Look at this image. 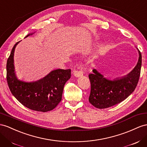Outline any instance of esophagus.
<instances>
[{"label":"esophagus","instance_id":"34e87169","mask_svg":"<svg viewBox=\"0 0 147 147\" xmlns=\"http://www.w3.org/2000/svg\"><path fill=\"white\" fill-rule=\"evenodd\" d=\"M74 75L75 77H80L83 75V72L80 70H75L74 72Z\"/></svg>","mask_w":147,"mask_h":147}]
</instances>
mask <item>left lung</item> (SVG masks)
Wrapping results in <instances>:
<instances>
[{"label":"left lung","mask_w":147,"mask_h":147,"mask_svg":"<svg viewBox=\"0 0 147 147\" xmlns=\"http://www.w3.org/2000/svg\"><path fill=\"white\" fill-rule=\"evenodd\" d=\"M137 48V47H136ZM138 60L134 69L124 76L109 79L96 69L89 75L91 92L89 101L98 109H105L119 104L127 98L136 89L140 77L142 54L139 50Z\"/></svg>","instance_id":"obj_1"}]
</instances>
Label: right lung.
<instances>
[{"instance_id": "right-lung-1", "label": "right lung", "mask_w": 147, "mask_h": 147, "mask_svg": "<svg viewBox=\"0 0 147 147\" xmlns=\"http://www.w3.org/2000/svg\"><path fill=\"white\" fill-rule=\"evenodd\" d=\"M20 42L14 45L7 62V80L10 92L20 102L30 109L41 112L53 110L62 100L65 83L71 77V70H54L34 82L19 80L15 72L14 53Z\"/></svg>"}]
</instances>
